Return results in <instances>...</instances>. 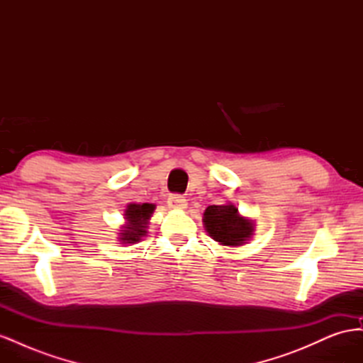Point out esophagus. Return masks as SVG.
I'll return each instance as SVG.
<instances>
[{"label": "esophagus", "instance_id": "esophagus-1", "mask_svg": "<svg viewBox=\"0 0 363 363\" xmlns=\"http://www.w3.org/2000/svg\"><path fill=\"white\" fill-rule=\"evenodd\" d=\"M168 206L174 208V211H183L188 206V201L182 195H171L168 199Z\"/></svg>", "mask_w": 363, "mask_h": 363}]
</instances>
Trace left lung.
Here are the masks:
<instances>
[{
  "label": "left lung",
  "instance_id": "1",
  "mask_svg": "<svg viewBox=\"0 0 363 363\" xmlns=\"http://www.w3.org/2000/svg\"><path fill=\"white\" fill-rule=\"evenodd\" d=\"M207 235L223 247L238 248L255 235V221L239 213L233 203L208 206L203 213Z\"/></svg>",
  "mask_w": 363,
  "mask_h": 363
}]
</instances>
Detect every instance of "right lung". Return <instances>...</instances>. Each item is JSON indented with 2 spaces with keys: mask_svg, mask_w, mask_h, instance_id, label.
Here are the masks:
<instances>
[{
  "mask_svg": "<svg viewBox=\"0 0 363 363\" xmlns=\"http://www.w3.org/2000/svg\"><path fill=\"white\" fill-rule=\"evenodd\" d=\"M155 208L156 204L151 203H130L124 211L125 224L121 225L118 233L119 242L123 245H133L147 236L148 223Z\"/></svg>",
  "mask_w": 363,
  "mask_h": 363,
  "instance_id": "add662e5",
  "label": "right lung"
}]
</instances>
